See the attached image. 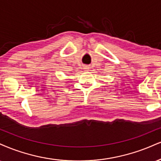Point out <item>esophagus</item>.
I'll return each instance as SVG.
<instances>
[{"label":"esophagus","mask_w":161,"mask_h":161,"mask_svg":"<svg viewBox=\"0 0 161 161\" xmlns=\"http://www.w3.org/2000/svg\"><path fill=\"white\" fill-rule=\"evenodd\" d=\"M83 69H84L85 71H88V70H89V69H90V68H89L88 66H84Z\"/></svg>","instance_id":"34e87169"}]
</instances>
